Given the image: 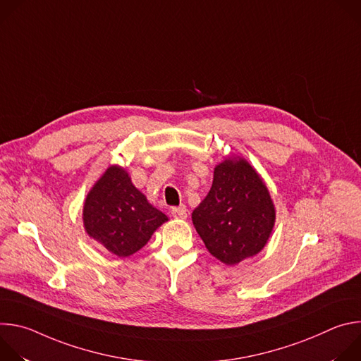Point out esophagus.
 Segmentation results:
<instances>
[{
  "label": "esophagus",
  "instance_id": "34e87169",
  "mask_svg": "<svg viewBox=\"0 0 361 361\" xmlns=\"http://www.w3.org/2000/svg\"><path fill=\"white\" fill-rule=\"evenodd\" d=\"M171 214H173V217H176V219L184 220V219H187L188 210L185 209V205H178V207H173V209H171Z\"/></svg>",
  "mask_w": 361,
  "mask_h": 361
}]
</instances>
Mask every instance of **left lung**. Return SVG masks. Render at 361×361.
Instances as JSON below:
<instances>
[{
    "mask_svg": "<svg viewBox=\"0 0 361 361\" xmlns=\"http://www.w3.org/2000/svg\"><path fill=\"white\" fill-rule=\"evenodd\" d=\"M191 219L207 250L234 266L266 245L276 210L255 170L243 159H228L214 169L213 185Z\"/></svg>",
    "mask_w": 361,
    "mask_h": 361,
    "instance_id": "obj_1",
    "label": "left lung"
}]
</instances>
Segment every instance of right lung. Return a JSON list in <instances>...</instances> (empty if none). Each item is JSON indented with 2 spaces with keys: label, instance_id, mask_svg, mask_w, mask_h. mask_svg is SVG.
Instances as JSON below:
<instances>
[{
  "label": "right lung",
  "instance_id": "1",
  "mask_svg": "<svg viewBox=\"0 0 361 361\" xmlns=\"http://www.w3.org/2000/svg\"><path fill=\"white\" fill-rule=\"evenodd\" d=\"M84 227L106 250L128 257L142 248L167 216L154 209L126 170L111 166L85 198Z\"/></svg>",
  "mask_w": 361,
  "mask_h": 361
}]
</instances>
